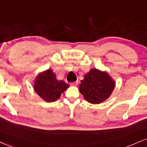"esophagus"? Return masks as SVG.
Wrapping results in <instances>:
<instances>
[{"mask_svg":"<svg viewBox=\"0 0 147 147\" xmlns=\"http://www.w3.org/2000/svg\"><path fill=\"white\" fill-rule=\"evenodd\" d=\"M78 83V82L76 81V82H74L71 83V86H77Z\"/></svg>","mask_w":147,"mask_h":147,"instance_id":"obj_1","label":"esophagus"}]
</instances>
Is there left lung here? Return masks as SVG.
I'll return each instance as SVG.
<instances>
[{"label": "left lung", "instance_id": "left-lung-1", "mask_svg": "<svg viewBox=\"0 0 147 147\" xmlns=\"http://www.w3.org/2000/svg\"><path fill=\"white\" fill-rule=\"evenodd\" d=\"M115 86V81L108 74L92 69L81 81L79 89L88 102L97 104L110 97Z\"/></svg>", "mask_w": 147, "mask_h": 147}]
</instances>
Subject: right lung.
I'll return each mask as SVG.
<instances>
[{
    "label": "right lung",
    "mask_w": 147,
    "mask_h": 147,
    "mask_svg": "<svg viewBox=\"0 0 147 147\" xmlns=\"http://www.w3.org/2000/svg\"><path fill=\"white\" fill-rule=\"evenodd\" d=\"M63 80H57L51 69L39 74L36 78L34 89L45 101L51 102L59 98L61 93L69 87Z\"/></svg>",
    "instance_id": "obj_1"
}]
</instances>
